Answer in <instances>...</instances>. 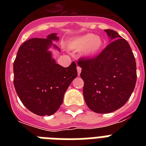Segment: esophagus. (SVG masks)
<instances>
[{"label": "esophagus", "instance_id": "obj_1", "mask_svg": "<svg viewBox=\"0 0 146 146\" xmlns=\"http://www.w3.org/2000/svg\"><path fill=\"white\" fill-rule=\"evenodd\" d=\"M81 70H82V68L80 67V66H77V72H78V74L80 75V73H81Z\"/></svg>", "mask_w": 146, "mask_h": 146}]
</instances>
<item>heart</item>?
<instances>
[{
  "label": "heart",
  "instance_id": "b5f03b06",
  "mask_svg": "<svg viewBox=\"0 0 146 146\" xmlns=\"http://www.w3.org/2000/svg\"><path fill=\"white\" fill-rule=\"evenodd\" d=\"M69 45L74 50H82V54L85 57H92L102 50L104 41L98 35L88 33L73 39Z\"/></svg>",
  "mask_w": 146,
  "mask_h": 146
}]
</instances>
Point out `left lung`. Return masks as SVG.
Here are the masks:
<instances>
[{"mask_svg":"<svg viewBox=\"0 0 146 146\" xmlns=\"http://www.w3.org/2000/svg\"><path fill=\"white\" fill-rule=\"evenodd\" d=\"M104 32L111 43L96 57L78 61L85 102L98 113H111L123 106L136 82V60L129 43L115 31Z\"/></svg>","mask_w":146,"mask_h":146,"instance_id":"1","label":"left lung"}]
</instances>
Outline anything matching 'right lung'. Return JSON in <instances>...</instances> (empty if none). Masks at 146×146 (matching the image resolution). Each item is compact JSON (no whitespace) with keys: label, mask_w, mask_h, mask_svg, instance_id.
I'll return each instance as SVG.
<instances>
[{"label":"right lung","mask_w":146,"mask_h":146,"mask_svg":"<svg viewBox=\"0 0 146 146\" xmlns=\"http://www.w3.org/2000/svg\"><path fill=\"white\" fill-rule=\"evenodd\" d=\"M56 33L46 38H34L20 45L13 63V84L22 103L39 116L51 115L59 109L71 82L77 76L75 62L68 67L56 64L48 48L58 41Z\"/></svg>","instance_id":"1"}]
</instances>
